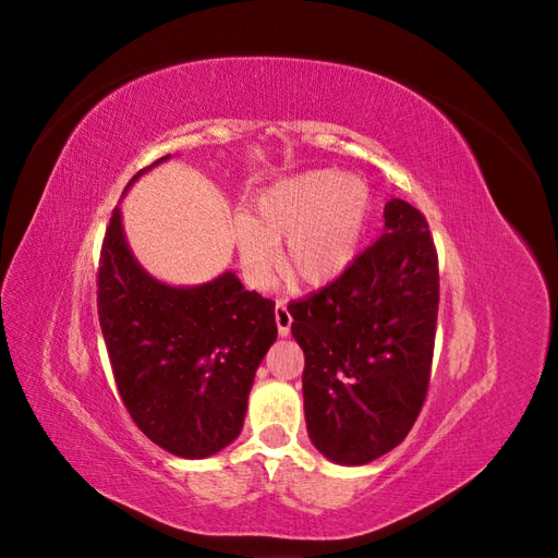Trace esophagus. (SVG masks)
Instances as JSON below:
<instances>
[{
    "instance_id": "obj_1",
    "label": "esophagus",
    "mask_w": 558,
    "mask_h": 558,
    "mask_svg": "<svg viewBox=\"0 0 558 558\" xmlns=\"http://www.w3.org/2000/svg\"><path fill=\"white\" fill-rule=\"evenodd\" d=\"M275 318H277V328H279V335L286 337L291 332V324H293V316L289 312V307H286V302L279 300L277 307H275Z\"/></svg>"
}]
</instances>
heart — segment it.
Returning a JSON list of instances; mask_svg holds the SVG:
<instances>
[{"mask_svg": "<svg viewBox=\"0 0 558 558\" xmlns=\"http://www.w3.org/2000/svg\"><path fill=\"white\" fill-rule=\"evenodd\" d=\"M373 209V189L359 174L312 170L269 183L232 226L248 281L260 289L275 281L281 242L295 283L320 289L342 277L361 253Z\"/></svg>", "mask_w": 558, "mask_h": 558, "instance_id": "obj_1", "label": "heart"}]
</instances>
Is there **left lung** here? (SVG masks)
<instances>
[{
    "instance_id": "1",
    "label": "left lung",
    "mask_w": 558,
    "mask_h": 558,
    "mask_svg": "<svg viewBox=\"0 0 558 558\" xmlns=\"http://www.w3.org/2000/svg\"><path fill=\"white\" fill-rule=\"evenodd\" d=\"M437 302L428 223L398 197L386 202L377 242L340 279L291 302L307 433L328 461L373 463L408 437L428 391Z\"/></svg>"
}]
</instances>
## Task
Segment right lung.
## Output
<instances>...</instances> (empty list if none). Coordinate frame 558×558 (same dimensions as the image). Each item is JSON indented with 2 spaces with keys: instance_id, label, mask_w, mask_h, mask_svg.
<instances>
[{
  "instance_id": "obj_1",
  "label": "right lung",
  "mask_w": 558,
  "mask_h": 558,
  "mask_svg": "<svg viewBox=\"0 0 558 558\" xmlns=\"http://www.w3.org/2000/svg\"><path fill=\"white\" fill-rule=\"evenodd\" d=\"M170 158L134 174L128 189ZM97 312L118 391L150 442L181 459H207L238 440L253 377L277 340L272 300L244 291L232 269L195 286L148 275L116 207L99 258Z\"/></svg>"
}]
</instances>
